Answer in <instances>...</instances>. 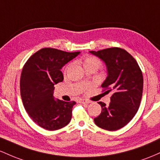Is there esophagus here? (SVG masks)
Returning a JSON list of instances; mask_svg holds the SVG:
<instances>
[{"mask_svg":"<svg viewBox=\"0 0 160 160\" xmlns=\"http://www.w3.org/2000/svg\"><path fill=\"white\" fill-rule=\"evenodd\" d=\"M79 103H89L90 102L88 101V100H85V99H80L79 100Z\"/></svg>","mask_w":160,"mask_h":160,"instance_id":"34e87169","label":"esophagus"}]
</instances>
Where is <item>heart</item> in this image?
Instances as JSON below:
<instances>
[{
	"label": "heart",
	"mask_w": 160,
	"mask_h": 160,
	"mask_svg": "<svg viewBox=\"0 0 160 160\" xmlns=\"http://www.w3.org/2000/svg\"><path fill=\"white\" fill-rule=\"evenodd\" d=\"M83 65H84V67H85V66H94L98 69V68L101 66V62H100L99 59H98L97 57H92V56H88L84 59ZM67 68L68 66L66 68V70L67 69Z\"/></svg>",
	"instance_id": "obj_1"
}]
</instances>
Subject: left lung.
Segmentation results:
<instances>
[{
	"label": "left lung",
	"instance_id": "1",
	"mask_svg": "<svg viewBox=\"0 0 160 160\" xmlns=\"http://www.w3.org/2000/svg\"><path fill=\"white\" fill-rule=\"evenodd\" d=\"M105 62L107 77L101 87L112 92L110 103L99 102L102 111L94 123L100 128L116 131L122 128L137 113L143 93L142 72L137 61L125 50L111 48L90 51Z\"/></svg>",
	"mask_w": 160,
	"mask_h": 160
}]
</instances>
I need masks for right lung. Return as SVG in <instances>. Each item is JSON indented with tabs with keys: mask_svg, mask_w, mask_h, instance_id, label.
<instances>
[{
	"mask_svg": "<svg viewBox=\"0 0 160 160\" xmlns=\"http://www.w3.org/2000/svg\"><path fill=\"white\" fill-rule=\"evenodd\" d=\"M79 53L42 48L30 57L23 66L20 78L23 106L30 118L41 128L54 131L70 122L76 103L55 100L53 94L54 85L63 80L62 66Z\"/></svg>",
	"mask_w": 160,
	"mask_h": 160,
	"instance_id": "right-lung-1",
	"label": "right lung"
}]
</instances>
